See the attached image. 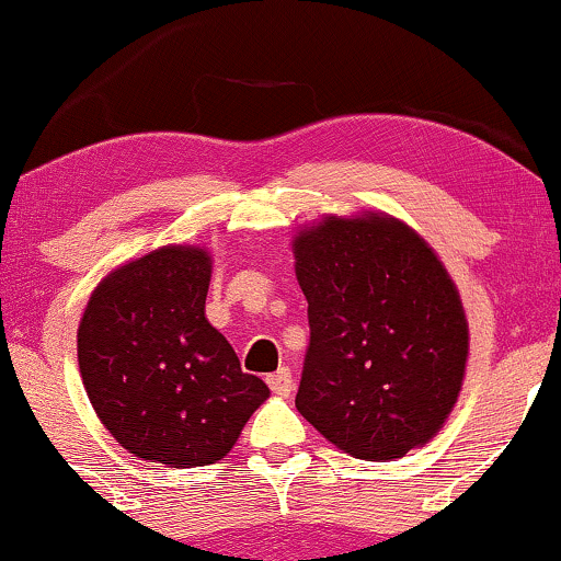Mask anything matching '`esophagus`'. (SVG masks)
<instances>
[{
    "label": "esophagus",
    "instance_id": "34e87169",
    "mask_svg": "<svg viewBox=\"0 0 561 561\" xmlns=\"http://www.w3.org/2000/svg\"><path fill=\"white\" fill-rule=\"evenodd\" d=\"M266 382H268V388L276 392V396H289V392H293V388H295L293 371H289L287 366H282V369H276L274 375H268Z\"/></svg>",
    "mask_w": 561,
    "mask_h": 561
}]
</instances>
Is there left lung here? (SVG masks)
<instances>
[{"label":"left lung","mask_w":561,"mask_h":561,"mask_svg":"<svg viewBox=\"0 0 561 561\" xmlns=\"http://www.w3.org/2000/svg\"><path fill=\"white\" fill-rule=\"evenodd\" d=\"M308 300L295 405L327 440L366 461L401 459L448 420L469 356L459 289L398 218L327 216L293 240Z\"/></svg>","instance_id":"8db88e82"}]
</instances>
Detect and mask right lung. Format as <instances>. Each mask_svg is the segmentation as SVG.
Here are the masks:
<instances>
[{
    "instance_id": "right-lung-1",
    "label": "right lung",
    "mask_w": 561,
    "mask_h": 561,
    "mask_svg": "<svg viewBox=\"0 0 561 561\" xmlns=\"http://www.w3.org/2000/svg\"><path fill=\"white\" fill-rule=\"evenodd\" d=\"M210 255L165 244L96 285L79 369L100 422L128 454L176 469L216 465L268 398L205 319Z\"/></svg>"
}]
</instances>
